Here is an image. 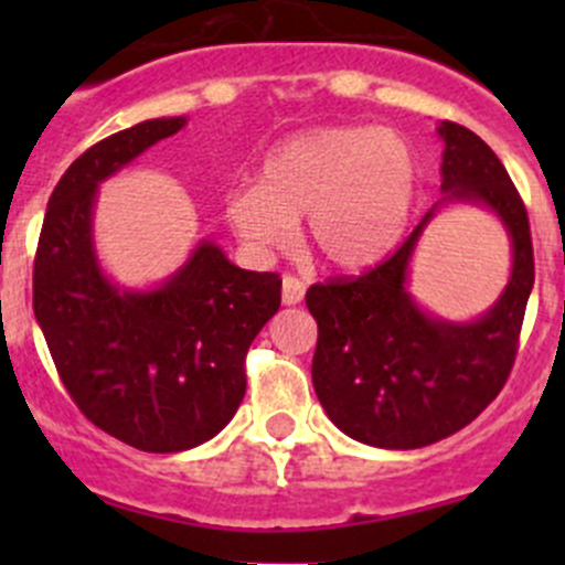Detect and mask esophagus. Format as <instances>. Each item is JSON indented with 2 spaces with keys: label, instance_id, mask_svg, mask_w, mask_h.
Returning a JSON list of instances; mask_svg holds the SVG:
<instances>
[{
  "label": "esophagus",
  "instance_id": "34e87169",
  "mask_svg": "<svg viewBox=\"0 0 565 565\" xmlns=\"http://www.w3.org/2000/svg\"><path fill=\"white\" fill-rule=\"evenodd\" d=\"M306 295V284L295 276H284L281 281V300L284 306H298Z\"/></svg>",
  "mask_w": 565,
  "mask_h": 565
}]
</instances>
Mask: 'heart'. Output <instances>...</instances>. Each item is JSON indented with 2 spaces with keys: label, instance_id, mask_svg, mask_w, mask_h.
<instances>
[{
  "label": "heart",
  "instance_id": "obj_1",
  "mask_svg": "<svg viewBox=\"0 0 565 565\" xmlns=\"http://www.w3.org/2000/svg\"><path fill=\"white\" fill-rule=\"evenodd\" d=\"M407 141L366 125L317 128L278 141L256 185L226 196V221L256 250L284 248L309 215V243L328 267L361 273L402 241L415 202Z\"/></svg>",
  "mask_w": 565,
  "mask_h": 565
}]
</instances>
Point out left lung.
<instances>
[{"instance_id": "1", "label": "left lung", "mask_w": 565, "mask_h": 565, "mask_svg": "<svg viewBox=\"0 0 565 565\" xmlns=\"http://www.w3.org/2000/svg\"><path fill=\"white\" fill-rule=\"evenodd\" d=\"M446 196L396 254L358 278H333L306 292L319 339L311 380L328 418L352 440L409 451L451 437L503 391L533 289L527 210L500 158L465 125L440 122ZM489 209L512 243V276L489 312L451 323L408 295V259L443 203Z\"/></svg>"}]
</instances>
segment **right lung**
<instances>
[{
	"instance_id": "add662e5",
	"label": "right lung",
	"mask_w": 565,
	"mask_h": 565,
	"mask_svg": "<svg viewBox=\"0 0 565 565\" xmlns=\"http://www.w3.org/2000/svg\"><path fill=\"white\" fill-rule=\"evenodd\" d=\"M185 117L108 136L56 182L40 232L32 306L54 366L98 429L177 454L218 435L246 396V352L281 306L278 273L241 270L202 241L161 287L119 289L93 243L98 185Z\"/></svg>"
}]
</instances>
